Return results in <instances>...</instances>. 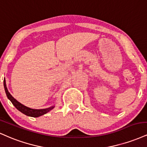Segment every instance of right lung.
Listing matches in <instances>:
<instances>
[{
	"label": "right lung",
	"instance_id": "obj_1",
	"mask_svg": "<svg viewBox=\"0 0 147 147\" xmlns=\"http://www.w3.org/2000/svg\"><path fill=\"white\" fill-rule=\"evenodd\" d=\"M4 87H5V93H6L7 96L9 100L11 102V103L13 105V106H14L18 110V111L22 112V113H24V114H25L26 115L34 117V118H37V117L40 116V115L45 114V113H47V112H49V111H51V109H53V107H54V106H53L49 108L42 109H34L29 108L17 101L16 100L15 98L9 94V92L7 90V88L6 87L5 80H4Z\"/></svg>",
	"mask_w": 147,
	"mask_h": 147
}]
</instances>
